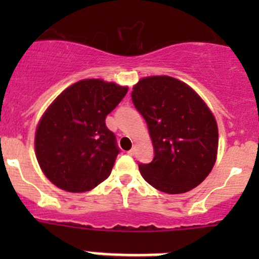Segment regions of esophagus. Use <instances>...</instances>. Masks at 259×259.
Returning <instances> with one entry per match:
<instances>
[{
  "label": "esophagus",
  "instance_id": "esophagus-1",
  "mask_svg": "<svg viewBox=\"0 0 259 259\" xmlns=\"http://www.w3.org/2000/svg\"><path fill=\"white\" fill-rule=\"evenodd\" d=\"M135 151H137V146H133V148L132 149H130V150L129 151H127V154H129V155H134V154H135Z\"/></svg>",
  "mask_w": 259,
  "mask_h": 259
}]
</instances>
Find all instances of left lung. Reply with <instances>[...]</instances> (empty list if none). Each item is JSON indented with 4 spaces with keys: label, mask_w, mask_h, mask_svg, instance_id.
Segmentation results:
<instances>
[{
    "label": "left lung",
    "mask_w": 259,
    "mask_h": 259,
    "mask_svg": "<svg viewBox=\"0 0 259 259\" xmlns=\"http://www.w3.org/2000/svg\"><path fill=\"white\" fill-rule=\"evenodd\" d=\"M132 100L154 146L151 163L139 164L143 178L168 194L198 187L213 169L218 150V126L209 108L190 86L170 76L142 79Z\"/></svg>",
    "instance_id": "1"
}]
</instances>
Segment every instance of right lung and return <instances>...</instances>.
Listing matches in <instances>:
<instances>
[{"instance_id": "right-lung-1", "label": "right lung", "mask_w": 259, "mask_h": 259, "mask_svg": "<svg viewBox=\"0 0 259 259\" xmlns=\"http://www.w3.org/2000/svg\"><path fill=\"white\" fill-rule=\"evenodd\" d=\"M126 93V86L86 79L55 99L35 135L36 158L50 182L81 193L110 176L120 149L105 119Z\"/></svg>"}]
</instances>
